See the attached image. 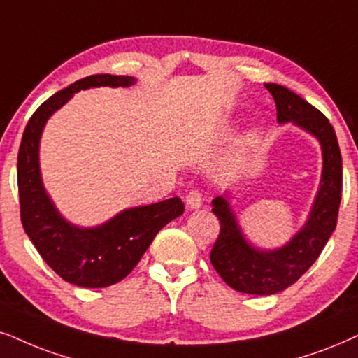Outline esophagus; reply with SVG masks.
Returning <instances> with one entry per match:
<instances>
[{
    "label": "esophagus",
    "mask_w": 358,
    "mask_h": 358,
    "mask_svg": "<svg viewBox=\"0 0 358 358\" xmlns=\"http://www.w3.org/2000/svg\"><path fill=\"white\" fill-rule=\"evenodd\" d=\"M203 205V196L200 193V189H192L187 194V208L188 210H198Z\"/></svg>",
    "instance_id": "obj_1"
}]
</instances>
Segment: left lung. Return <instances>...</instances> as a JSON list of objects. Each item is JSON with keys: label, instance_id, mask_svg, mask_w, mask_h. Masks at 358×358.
I'll list each match as a JSON object with an SVG mask.
<instances>
[{"label": "left lung", "instance_id": "1", "mask_svg": "<svg viewBox=\"0 0 358 358\" xmlns=\"http://www.w3.org/2000/svg\"><path fill=\"white\" fill-rule=\"evenodd\" d=\"M274 97L279 124L292 122L314 135L322 148V176L306 224L278 250H259L246 241L228 196L211 201L220 220V234L210 255L213 268L234 291L271 296L292 286L314 264L337 224L342 198V155L322 112L279 84H264Z\"/></svg>", "mask_w": 358, "mask_h": 358}]
</instances>
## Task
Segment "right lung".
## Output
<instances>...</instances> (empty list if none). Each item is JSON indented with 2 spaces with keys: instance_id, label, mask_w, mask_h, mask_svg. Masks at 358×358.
<instances>
[{
  "instance_id": "1",
  "label": "right lung",
  "mask_w": 358,
  "mask_h": 358,
  "mask_svg": "<svg viewBox=\"0 0 358 358\" xmlns=\"http://www.w3.org/2000/svg\"><path fill=\"white\" fill-rule=\"evenodd\" d=\"M130 76L96 74L59 90L26 125L17 153V189L21 223L36 250L57 275L80 287H107L130 274L153 238L178 218L185 205L178 196L120 211L107 223L79 228L67 221L46 193L39 169V142L44 125L80 89L129 87Z\"/></svg>"
}]
</instances>
